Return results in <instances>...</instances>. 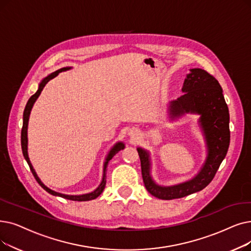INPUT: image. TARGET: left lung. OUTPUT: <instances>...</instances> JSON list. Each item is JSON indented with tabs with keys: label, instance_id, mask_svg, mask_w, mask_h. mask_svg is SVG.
<instances>
[{
	"label": "left lung",
	"instance_id": "8db88e82",
	"mask_svg": "<svg viewBox=\"0 0 251 251\" xmlns=\"http://www.w3.org/2000/svg\"><path fill=\"white\" fill-rule=\"evenodd\" d=\"M184 80L183 94L170 102L172 119L186 113L199 114L200 125L207 145V157L199 173L189 181L171 187H161L151 176L149 152L137 148L140 158L141 174L148 192L162 200L186 197L208 186L213 179L230 146V115L222 87L212 75L202 69H192Z\"/></svg>",
	"mask_w": 251,
	"mask_h": 251
}]
</instances>
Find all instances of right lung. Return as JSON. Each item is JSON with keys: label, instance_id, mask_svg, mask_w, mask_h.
I'll return each instance as SVG.
<instances>
[{"label": "right lung", "instance_id": "add662e5", "mask_svg": "<svg viewBox=\"0 0 251 251\" xmlns=\"http://www.w3.org/2000/svg\"><path fill=\"white\" fill-rule=\"evenodd\" d=\"M72 68H62L56 72H54L52 74H50L49 75H47V77L45 79H43V81L40 83L39 85V89L38 91L34 94L31 95L29 97V100L25 105V112H24V124H23V129H21V149H23V154L25 156V159L26 160L27 164L30 168V171L32 173V176H35L36 180L39 182L40 186L44 189L46 192H48L49 194L53 195V196H58V197H61V198H64V199H68V200H72V201H89V200H93L95 198L99 197V196L102 193V191L104 190V187H105V171H106V167H107V164H108V161H110L117 152L119 151H121L125 148L124 144L123 143H117L113 148L112 150L110 151V152H108L107 156H106V159H105V162H104V165H103V176H102V180L100 182V184L99 187H97L93 192L91 193H88V194H84V195H64V194H61V193H57L55 191H52L51 189L47 188L44 183H43L41 181V179L38 177L37 173L34 169V167H32L31 163L29 161V158H28V155H27V124H28V119H29V114H30V111H31V107L32 105H34L35 101L37 100V99L39 97V95L41 94L42 90L44 89L45 85L53 78H55L56 75L61 73V72H64V71H68V70H71Z\"/></svg>", "mask_w": 251, "mask_h": 251}]
</instances>
